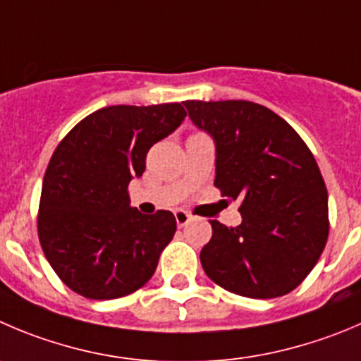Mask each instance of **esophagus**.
<instances>
[{"mask_svg": "<svg viewBox=\"0 0 361 361\" xmlns=\"http://www.w3.org/2000/svg\"><path fill=\"white\" fill-rule=\"evenodd\" d=\"M191 219V216L188 214L186 211H183V209H178V211H175V221H177L178 226H184L188 221Z\"/></svg>", "mask_w": 361, "mask_h": 361, "instance_id": "obj_1", "label": "esophagus"}]
</instances>
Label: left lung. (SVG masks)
<instances>
[{
    "instance_id": "8db88e82",
    "label": "left lung",
    "mask_w": 361,
    "mask_h": 361,
    "mask_svg": "<svg viewBox=\"0 0 361 361\" xmlns=\"http://www.w3.org/2000/svg\"><path fill=\"white\" fill-rule=\"evenodd\" d=\"M216 143L214 186L241 200V225L209 219L205 274L239 296L271 300L296 289L328 241V191L314 154L286 120L250 101H186Z\"/></svg>"
}]
</instances>
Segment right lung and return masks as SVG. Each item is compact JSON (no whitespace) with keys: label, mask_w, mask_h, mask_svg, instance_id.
I'll return each instance as SVG.
<instances>
[{"label":"right lung","mask_w":361,"mask_h":361,"mask_svg":"<svg viewBox=\"0 0 361 361\" xmlns=\"http://www.w3.org/2000/svg\"><path fill=\"white\" fill-rule=\"evenodd\" d=\"M186 116L178 102L108 106L85 116L58 143L40 195V246L68 289L115 300L152 278L177 230L170 211L142 214L127 186L145 171L147 152Z\"/></svg>","instance_id":"add662e5"}]
</instances>
